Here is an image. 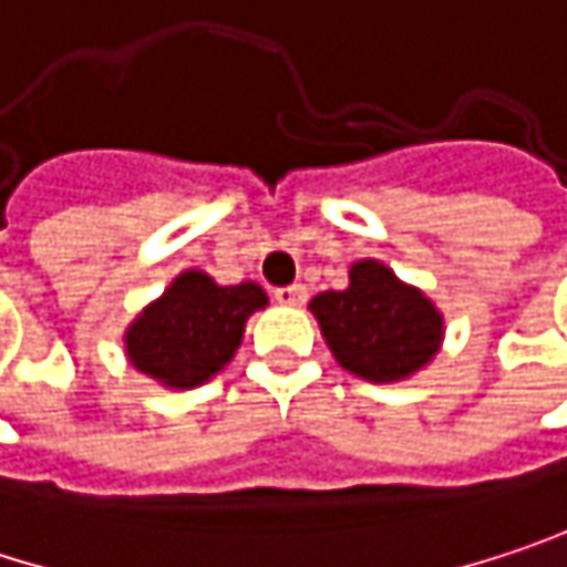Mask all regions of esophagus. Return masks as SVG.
I'll return each mask as SVG.
<instances>
[{
	"label": "esophagus",
	"mask_w": 567,
	"mask_h": 567,
	"mask_svg": "<svg viewBox=\"0 0 567 567\" xmlns=\"http://www.w3.org/2000/svg\"><path fill=\"white\" fill-rule=\"evenodd\" d=\"M305 298H308L305 285H282V288H276V301L279 305H301Z\"/></svg>",
	"instance_id": "esophagus-1"
}]
</instances>
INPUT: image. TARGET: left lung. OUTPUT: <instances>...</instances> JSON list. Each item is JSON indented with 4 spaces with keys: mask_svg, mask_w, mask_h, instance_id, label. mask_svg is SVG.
Instances as JSON below:
<instances>
[{
    "mask_svg": "<svg viewBox=\"0 0 567 567\" xmlns=\"http://www.w3.org/2000/svg\"><path fill=\"white\" fill-rule=\"evenodd\" d=\"M311 311L338 364L374 384L420 371L443 338V318L423 291L374 259L351 269L344 291L315 295Z\"/></svg>",
    "mask_w": 567,
    "mask_h": 567,
    "instance_id": "obj_1",
    "label": "left lung"
}]
</instances>
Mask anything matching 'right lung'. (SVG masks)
Returning <instances> with one entry per match:
<instances>
[{
  "mask_svg": "<svg viewBox=\"0 0 567 567\" xmlns=\"http://www.w3.org/2000/svg\"><path fill=\"white\" fill-rule=\"evenodd\" d=\"M266 301L256 282L216 285L206 272H183L131 324L127 358L167 388H196L236 354L246 318Z\"/></svg>",
  "mask_w": 567,
  "mask_h": 567,
  "instance_id": "obj_1",
  "label": "right lung"
}]
</instances>
